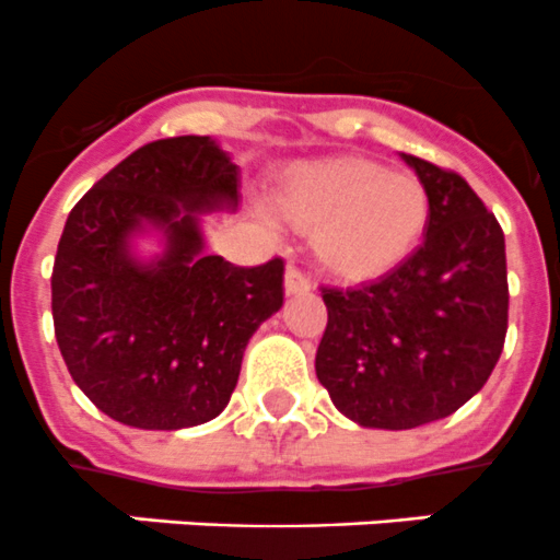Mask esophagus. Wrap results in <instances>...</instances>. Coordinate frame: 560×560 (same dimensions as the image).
Returning a JSON list of instances; mask_svg holds the SVG:
<instances>
[{"label":"esophagus","instance_id":"esophagus-1","mask_svg":"<svg viewBox=\"0 0 560 560\" xmlns=\"http://www.w3.org/2000/svg\"><path fill=\"white\" fill-rule=\"evenodd\" d=\"M284 292L290 298L306 295V292H312V281H308L306 273H301L295 265H290V268H287V273H284Z\"/></svg>","mask_w":560,"mask_h":560}]
</instances>
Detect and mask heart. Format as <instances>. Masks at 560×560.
<instances>
[{
  "instance_id": "heart-1",
  "label": "heart",
  "mask_w": 560,
  "mask_h": 560,
  "mask_svg": "<svg viewBox=\"0 0 560 560\" xmlns=\"http://www.w3.org/2000/svg\"><path fill=\"white\" fill-rule=\"evenodd\" d=\"M268 208L290 228L314 230L316 265L338 281L393 273L420 246L431 197L415 173L365 156L295 162L276 178Z\"/></svg>"
}]
</instances>
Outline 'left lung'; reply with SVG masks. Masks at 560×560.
<instances>
[{
	"mask_svg": "<svg viewBox=\"0 0 560 560\" xmlns=\"http://www.w3.org/2000/svg\"><path fill=\"white\" fill-rule=\"evenodd\" d=\"M431 197L425 241L371 284L325 287L316 380L363 428L409 431L460 409L506 338L504 233L453 171L404 154Z\"/></svg>",
	"mask_w": 560,
	"mask_h": 560,
	"instance_id": "1",
	"label": "left lung"
}]
</instances>
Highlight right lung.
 <instances>
[{
  "label": "right lung",
  "mask_w": 560,
  "mask_h": 560,
  "mask_svg": "<svg viewBox=\"0 0 560 560\" xmlns=\"http://www.w3.org/2000/svg\"><path fill=\"white\" fill-rule=\"evenodd\" d=\"M238 165L206 135L145 143L67 217L50 276L61 358L124 425L178 431L222 415L248 338L284 303V262L238 268L206 254L200 213L238 208ZM156 229L166 252L140 260Z\"/></svg>",
  "instance_id": "1"
}]
</instances>
